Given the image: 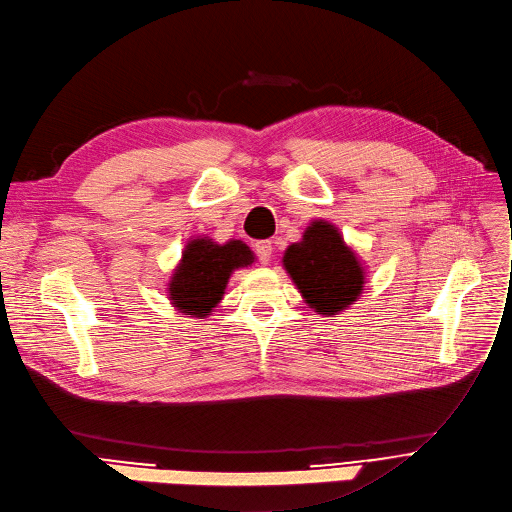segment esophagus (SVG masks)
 I'll return each instance as SVG.
<instances>
[{"label": "esophagus", "instance_id": "1", "mask_svg": "<svg viewBox=\"0 0 512 512\" xmlns=\"http://www.w3.org/2000/svg\"><path fill=\"white\" fill-rule=\"evenodd\" d=\"M254 250H256V256L262 264H268L270 256H273V244H270V242H258L254 246Z\"/></svg>", "mask_w": 512, "mask_h": 512}]
</instances>
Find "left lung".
Wrapping results in <instances>:
<instances>
[{
    "mask_svg": "<svg viewBox=\"0 0 512 512\" xmlns=\"http://www.w3.org/2000/svg\"><path fill=\"white\" fill-rule=\"evenodd\" d=\"M283 266L304 302L324 316L347 310L364 291L362 262L345 244L339 229L322 219L306 229L302 242L285 250Z\"/></svg>",
    "mask_w": 512,
    "mask_h": 512,
    "instance_id": "1",
    "label": "left lung"
}]
</instances>
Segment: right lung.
I'll return each instance as SVG.
<instances>
[{"label": "right lung", "instance_id": "right-lung-1", "mask_svg": "<svg viewBox=\"0 0 512 512\" xmlns=\"http://www.w3.org/2000/svg\"><path fill=\"white\" fill-rule=\"evenodd\" d=\"M252 262L254 252L239 239L225 244L208 237L190 239L167 285L173 308L192 318H206L223 299L233 270Z\"/></svg>", "mask_w": 512, "mask_h": 512}]
</instances>
